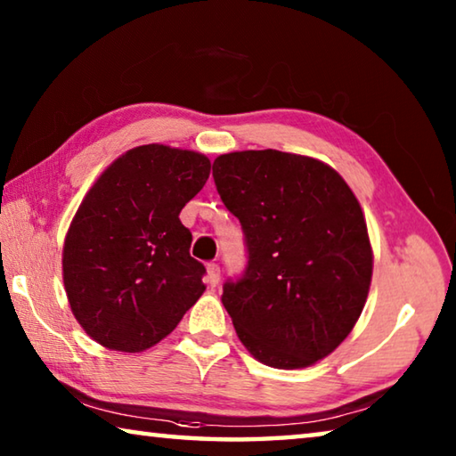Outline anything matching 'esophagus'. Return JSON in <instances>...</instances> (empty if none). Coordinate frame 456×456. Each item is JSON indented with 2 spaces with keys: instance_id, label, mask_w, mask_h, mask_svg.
Masks as SVG:
<instances>
[{
  "instance_id": "obj_1",
  "label": "esophagus",
  "mask_w": 456,
  "mask_h": 456,
  "mask_svg": "<svg viewBox=\"0 0 456 456\" xmlns=\"http://www.w3.org/2000/svg\"><path fill=\"white\" fill-rule=\"evenodd\" d=\"M221 280V269L217 264H209L207 265V281H209L211 288H217Z\"/></svg>"
}]
</instances>
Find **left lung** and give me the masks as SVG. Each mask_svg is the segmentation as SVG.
Returning a JSON list of instances; mask_svg holds the SVG:
<instances>
[{"instance_id":"1","label":"left lung","mask_w":456,"mask_h":456,"mask_svg":"<svg viewBox=\"0 0 456 456\" xmlns=\"http://www.w3.org/2000/svg\"><path fill=\"white\" fill-rule=\"evenodd\" d=\"M213 176L249 249L221 297L239 339L265 366H314L368 299L374 253L356 195L330 165L273 149L219 154Z\"/></svg>"}]
</instances>
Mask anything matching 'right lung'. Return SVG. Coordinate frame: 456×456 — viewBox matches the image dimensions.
Instances as JSON below:
<instances>
[{
	"mask_svg": "<svg viewBox=\"0 0 456 456\" xmlns=\"http://www.w3.org/2000/svg\"><path fill=\"white\" fill-rule=\"evenodd\" d=\"M205 154L142 144L112 160L72 217L61 249L68 304L108 350L138 354L167 338L203 296L179 215L209 179Z\"/></svg>",
	"mask_w": 456,
	"mask_h": 456,
	"instance_id": "right-lung-1",
	"label": "right lung"
}]
</instances>
